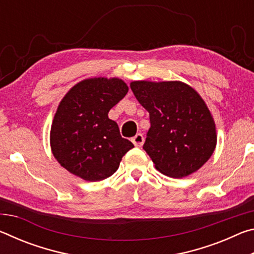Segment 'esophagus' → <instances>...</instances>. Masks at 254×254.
Segmentation results:
<instances>
[{
    "instance_id": "obj_1",
    "label": "esophagus",
    "mask_w": 254,
    "mask_h": 254,
    "mask_svg": "<svg viewBox=\"0 0 254 254\" xmlns=\"http://www.w3.org/2000/svg\"><path fill=\"white\" fill-rule=\"evenodd\" d=\"M132 142L135 145V147H141V145H142L144 142V137L142 134H141V133H137L135 136L132 137Z\"/></svg>"
}]
</instances>
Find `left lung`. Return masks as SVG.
Masks as SVG:
<instances>
[{
	"label": "left lung",
	"mask_w": 254,
	"mask_h": 254,
	"mask_svg": "<svg viewBox=\"0 0 254 254\" xmlns=\"http://www.w3.org/2000/svg\"><path fill=\"white\" fill-rule=\"evenodd\" d=\"M136 100L149 112L143 149L161 174L183 178L198 170L216 147V128L203 98L182 81H132Z\"/></svg>",
	"instance_id": "1"
}]
</instances>
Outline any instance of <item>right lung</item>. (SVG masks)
<instances>
[{
    "mask_svg": "<svg viewBox=\"0 0 254 254\" xmlns=\"http://www.w3.org/2000/svg\"><path fill=\"white\" fill-rule=\"evenodd\" d=\"M127 91L122 79L97 77L81 80L66 94L50 131L51 151L60 166L87 182H100L118 170L134 145L121 136L109 112Z\"/></svg>",
    "mask_w": 254,
    "mask_h": 254,
    "instance_id": "1",
    "label": "right lung"
}]
</instances>
